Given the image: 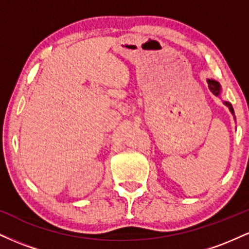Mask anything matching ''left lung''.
Returning <instances> with one entry per match:
<instances>
[{"label": "left lung", "mask_w": 249, "mask_h": 249, "mask_svg": "<svg viewBox=\"0 0 249 249\" xmlns=\"http://www.w3.org/2000/svg\"><path fill=\"white\" fill-rule=\"evenodd\" d=\"M207 82H208V88H210V90L212 91V92H213L215 96H219V95H220V84H219V83L215 82V81H213V79H208ZM225 104L227 105L228 107H230L231 112H232L233 115H234V110H233L232 105H231L230 103H226V102H225Z\"/></svg>", "instance_id": "8db88e82"}]
</instances>
